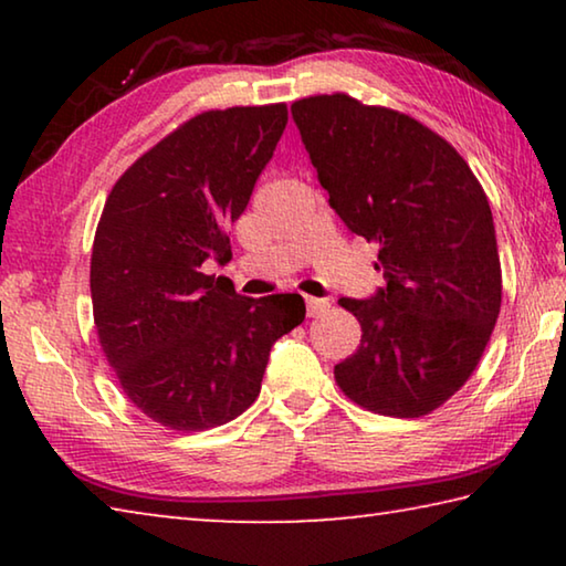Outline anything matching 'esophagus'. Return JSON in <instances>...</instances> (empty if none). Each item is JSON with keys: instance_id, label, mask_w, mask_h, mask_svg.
Here are the masks:
<instances>
[{"instance_id": "esophagus-1", "label": "esophagus", "mask_w": 566, "mask_h": 566, "mask_svg": "<svg viewBox=\"0 0 566 566\" xmlns=\"http://www.w3.org/2000/svg\"><path fill=\"white\" fill-rule=\"evenodd\" d=\"M304 304H306V314H310V317H319V314L329 310V300H319V296H306Z\"/></svg>"}]
</instances>
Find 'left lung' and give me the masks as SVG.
<instances>
[{
	"label": "left lung",
	"instance_id": "left-lung-1",
	"mask_svg": "<svg viewBox=\"0 0 566 566\" xmlns=\"http://www.w3.org/2000/svg\"><path fill=\"white\" fill-rule=\"evenodd\" d=\"M304 149L349 232L379 244L385 286L342 296L359 349L334 379L359 407L421 417L472 377L502 304L494 219L482 185L439 134L347 94L292 104Z\"/></svg>",
	"mask_w": 566,
	"mask_h": 566
}]
</instances>
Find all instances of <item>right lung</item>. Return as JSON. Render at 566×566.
<instances>
[{"label":"right lung","mask_w":566,"mask_h":566,"mask_svg":"<svg viewBox=\"0 0 566 566\" xmlns=\"http://www.w3.org/2000/svg\"><path fill=\"white\" fill-rule=\"evenodd\" d=\"M286 127L284 104L197 114L124 171L92 247V306L122 389L177 432L252 407L274 342L304 322L300 294H237L227 229Z\"/></svg>","instance_id":"right-lung-1"}]
</instances>
